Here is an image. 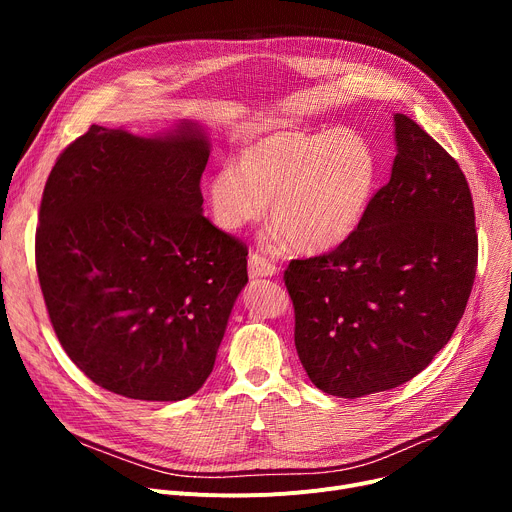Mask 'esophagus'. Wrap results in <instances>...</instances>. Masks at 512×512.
<instances>
[{"instance_id":"esophagus-1","label":"esophagus","mask_w":512,"mask_h":512,"mask_svg":"<svg viewBox=\"0 0 512 512\" xmlns=\"http://www.w3.org/2000/svg\"><path fill=\"white\" fill-rule=\"evenodd\" d=\"M278 274V265L272 263L270 259H265L257 253L249 257V276L251 278H267V276H276Z\"/></svg>"}]
</instances>
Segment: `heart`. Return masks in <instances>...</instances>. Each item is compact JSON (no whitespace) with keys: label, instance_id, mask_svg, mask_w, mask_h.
Segmentation results:
<instances>
[{"label":"heart","instance_id":"heart-1","mask_svg":"<svg viewBox=\"0 0 512 512\" xmlns=\"http://www.w3.org/2000/svg\"><path fill=\"white\" fill-rule=\"evenodd\" d=\"M380 161L353 128H278L253 134L207 180L215 224L228 232L272 220L299 251L321 253L351 236L375 195Z\"/></svg>","mask_w":512,"mask_h":512}]
</instances>
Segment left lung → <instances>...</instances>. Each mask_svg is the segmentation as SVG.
I'll return each instance as SVG.
<instances>
[{"instance_id": "obj_1", "label": "left lung", "mask_w": 512, "mask_h": 512, "mask_svg": "<svg viewBox=\"0 0 512 512\" xmlns=\"http://www.w3.org/2000/svg\"><path fill=\"white\" fill-rule=\"evenodd\" d=\"M394 128L392 176L359 228L284 272L299 359L319 390L340 398L413 380L459 326L475 280L463 170L411 118L396 114Z\"/></svg>"}]
</instances>
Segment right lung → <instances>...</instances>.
<instances>
[{"instance_id":"obj_1","label":"right lung","mask_w":512,"mask_h":512,"mask_svg":"<svg viewBox=\"0 0 512 512\" xmlns=\"http://www.w3.org/2000/svg\"><path fill=\"white\" fill-rule=\"evenodd\" d=\"M201 130L141 139L93 124L43 188L35 263L49 321L91 382L182 400L213 371L249 249L203 211Z\"/></svg>"}]
</instances>
